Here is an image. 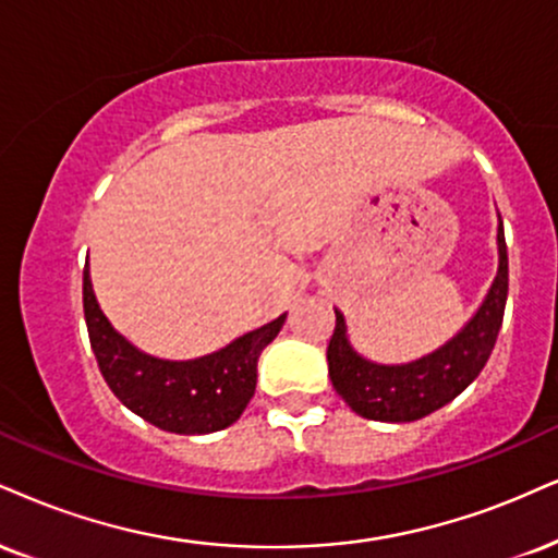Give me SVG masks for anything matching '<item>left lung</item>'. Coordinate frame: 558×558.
Returning <instances> with one entry per match:
<instances>
[{
	"label": "left lung",
	"instance_id": "obj_1",
	"mask_svg": "<svg viewBox=\"0 0 558 558\" xmlns=\"http://www.w3.org/2000/svg\"><path fill=\"white\" fill-rule=\"evenodd\" d=\"M499 271L481 311L456 339L435 354L411 364H375L349 347L343 315L336 311V328L328 341V375L349 409L373 422H416L463 393L489 362L505 320L510 266H507L505 225L499 217Z\"/></svg>",
	"mask_w": 558,
	"mask_h": 558
}]
</instances>
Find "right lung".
<instances>
[{
	"label": "right lung",
	"instance_id": "add662e5",
	"mask_svg": "<svg viewBox=\"0 0 558 558\" xmlns=\"http://www.w3.org/2000/svg\"><path fill=\"white\" fill-rule=\"evenodd\" d=\"M82 307L89 347L113 396L144 422L175 435H209L238 422L256 393L258 356L287 318L279 315L202 360L165 362L142 354L113 331L95 300L87 268L82 274Z\"/></svg>",
	"mask_w": 558,
	"mask_h": 558
}]
</instances>
